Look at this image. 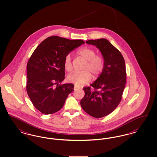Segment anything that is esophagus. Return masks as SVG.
Listing matches in <instances>:
<instances>
[{
  "label": "esophagus",
  "instance_id": "esophagus-1",
  "mask_svg": "<svg viewBox=\"0 0 157 157\" xmlns=\"http://www.w3.org/2000/svg\"><path fill=\"white\" fill-rule=\"evenodd\" d=\"M80 89V87H79V86H76V85H75L74 86V90H79Z\"/></svg>",
  "mask_w": 157,
  "mask_h": 157
}]
</instances>
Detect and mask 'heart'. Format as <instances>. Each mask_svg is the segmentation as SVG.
Instances as JSON below:
<instances>
[{"label": "heart", "mask_w": 157, "mask_h": 157, "mask_svg": "<svg viewBox=\"0 0 157 157\" xmlns=\"http://www.w3.org/2000/svg\"><path fill=\"white\" fill-rule=\"evenodd\" d=\"M77 54L86 60L82 69L84 71L68 75L67 80L77 85H83L91 80V74L94 78H97L101 74L104 69V59L101 56L96 55V51L88 47L79 49ZM64 67L67 72H71L73 70L72 58L70 54H67L65 57Z\"/></svg>", "instance_id": "b5f03b06"}]
</instances>
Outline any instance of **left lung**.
Masks as SVG:
<instances>
[{"instance_id": "left-lung-1", "label": "left lung", "mask_w": 157, "mask_h": 157, "mask_svg": "<svg viewBox=\"0 0 157 157\" xmlns=\"http://www.w3.org/2000/svg\"><path fill=\"white\" fill-rule=\"evenodd\" d=\"M97 46L104 59V69L97 79L84 87L81 100L82 109L90 116L99 118L113 112L122 99L126 83L125 60L121 53L106 39L86 42ZM92 87L94 90H91Z\"/></svg>"}]
</instances>
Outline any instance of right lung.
Returning a JSON list of instances; mask_svg holds the SVG:
<instances>
[{"instance_id": "obj_1", "label": "right lung", "mask_w": 157, "mask_h": 157, "mask_svg": "<svg viewBox=\"0 0 157 157\" xmlns=\"http://www.w3.org/2000/svg\"><path fill=\"white\" fill-rule=\"evenodd\" d=\"M85 44L57 36L48 37L38 45L27 63L26 91L33 106L45 115L58 112L68 95L72 83L60 84L65 79V57Z\"/></svg>"}]
</instances>
